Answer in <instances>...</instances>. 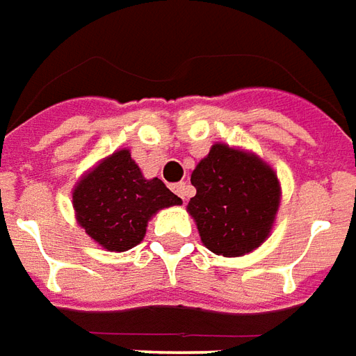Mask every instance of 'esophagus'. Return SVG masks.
<instances>
[{"label":"esophagus","instance_id":"esophagus-1","mask_svg":"<svg viewBox=\"0 0 356 356\" xmlns=\"http://www.w3.org/2000/svg\"><path fill=\"white\" fill-rule=\"evenodd\" d=\"M172 191L178 195V197L182 199V201H188V197H190V193H191V188L186 182H178V184H172Z\"/></svg>","mask_w":356,"mask_h":356}]
</instances>
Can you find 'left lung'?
<instances>
[{
	"instance_id": "8db88e82",
	"label": "left lung",
	"mask_w": 356,
	"mask_h": 356,
	"mask_svg": "<svg viewBox=\"0 0 356 356\" xmlns=\"http://www.w3.org/2000/svg\"><path fill=\"white\" fill-rule=\"evenodd\" d=\"M191 184L197 193L188 211L209 251L239 257L268 238L282 191L278 176L263 159L214 143L191 172Z\"/></svg>"
}]
</instances>
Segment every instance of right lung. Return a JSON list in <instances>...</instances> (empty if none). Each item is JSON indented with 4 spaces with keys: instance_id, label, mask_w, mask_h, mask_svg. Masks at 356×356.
<instances>
[{
    "instance_id": "right-lung-1",
    "label": "right lung",
    "mask_w": 356,
    "mask_h": 356,
    "mask_svg": "<svg viewBox=\"0 0 356 356\" xmlns=\"http://www.w3.org/2000/svg\"><path fill=\"white\" fill-rule=\"evenodd\" d=\"M180 203L182 199L163 180L143 178L128 149L103 159L72 191L78 224L95 243L117 253L142 241L147 222L157 211Z\"/></svg>"
}]
</instances>
